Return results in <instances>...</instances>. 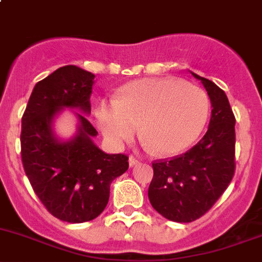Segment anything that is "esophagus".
<instances>
[{
	"label": "esophagus",
	"mask_w": 262,
	"mask_h": 262,
	"mask_svg": "<svg viewBox=\"0 0 262 262\" xmlns=\"http://www.w3.org/2000/svg\"><path fill=\"white\" fill-rule=\"evenodd\" d=\"M138 164H139V161L136 159V157H133V156L129 157V166L134 167V166H137Z\"/></svg>",
	"instance_id": "34e87169"
}]
</instances>
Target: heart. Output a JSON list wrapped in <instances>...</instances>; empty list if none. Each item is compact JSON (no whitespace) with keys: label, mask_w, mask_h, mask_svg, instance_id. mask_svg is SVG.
I'll return each mask as SVG.
<instances>
[{"label":"heart","mask_w":262,"mask_h":262,"mask_svg":"<svg viewBox=\"0 0 262 262\" xmlns=\"http://www.w3.org/2000/svg\"><path fill=\"white\" fill-rule=\"evenodd\" d=\"M103 136L120 146L136 133L161 156H174L192 146L205 129L210 100L202 88L175 78H149L124 85L115 101L101 100L95 108Z\"/></svg>","instance_id":"b5f03b06"}]
</instances>
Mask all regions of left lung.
Returning <instances> with one entry per match:
<instances>
[{"mask_svg":"<svg viewBox=\"0 0 262 262\" xmlns=\"http://www.w3.org/2000/svg\"><path fill=\"white\" fill-rule=\"evenodd\" d=\"M201 80L211 101L209 129L189 151L152 164L148 199L171 222L190 223L206 214L232 182L235 169V118L227 95L214 82Z\"/></svg>","mask_w":262,"mask_h":262,"instance_id":"obj_1","label":"left lung"}]
</instances>
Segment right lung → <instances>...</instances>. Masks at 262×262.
<instances>
[{
	"mask_svg": "<svg viewBox=\"0 0 262 262\" xmlns=\"http://www.w3.org/2000/svg\"><path fill=\"white\" fill-rule=\"evenodd\" d=\"M95 74L67 65L38 82L21 119V161L25 174L46 209L62 222L78 224L105 210L110 184L128 170V156L106 154L93 142L97 130L91 114ZM63 108L78 110L77 132L61 140L53 121Z\"/></svg>",
	"mask_w": 262,
	"mask_h": 262,
	"instance_id": "1",
	"label": "right lung"
}]
</instances>
